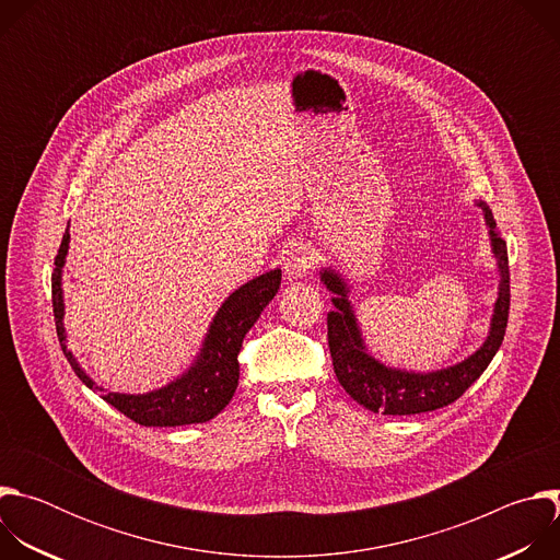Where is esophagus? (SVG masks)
<instances>
[{
	"label": "esophagus",
	"instance_id": "obj_1",
	"mask_svg": "<svg viewBox=\"0 0 560 560\" xmlns=\"http://www.w3.org/2000/svg\"><path fill=\"white\" fill-rule=\"evenodd\" d=\"M314 264H316V248L312 244L301 242L290 250L285 259V275L288 279H301L314 268Z\"/></svg>",
	"mask_w": 560,
	"mask_h": 560
}]
</instances>
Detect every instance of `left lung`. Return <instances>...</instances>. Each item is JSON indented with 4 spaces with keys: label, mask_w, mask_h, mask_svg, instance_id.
Listing matches in <instances>:
<instances>
[{
    "label": "left lung",
    "mask_w": 560,
    "mask_h": 560,
    "mask_svg": "<svg viewBox=\"0 0 560 560\" xmlns=\"http://www.w3.org/2000/svg\"><path fill=\"white\" fill-rule=\"evenodd\" d=\"M478 206L483 208L490 225L492 248H494V255L499 257L501 288H499V299H497L492 330L488 341L483 343L481 350H476L469 359H465L458 365H452L441 372H430V374H412V372L385 368L383 363L374 361L363 348L343 281L332 270L322 272L324 283L337 294L332 299L337 310L328 314V346H330L335 374L343 385V389L363 408L381 415H392V417L421 415V412L445 408L454 404L458 396H463V392L486 372V368L499 352L505 337V328H508V316H510L508 246L497 234V221L490 208L483 201H478Z\"/></svg>",
    "instance_id": "obj_1"
}]
</instances>
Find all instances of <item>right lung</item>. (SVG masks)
<instances>
[{
	"label": "right lung",
	"instance_id": "obj_1",
	"mask_svg": "<svg viewBox=\"0 0 560 560\" xmlns=\"http://www.w3.org/2000/svg\"><path fill=\"white\" fill-rule=\"evenodd\" d=\"M70 234L61 238V246L55 257V275H52V314L59 346L74 370L89 387L95 383L79 368L74 357L66 350V335L61 326L63 301H61V266L68 253ZM281 285V270H270L238 290H234L221 310L217 312L210 332L206 337L201 357L197 365H192L182 378L150 394H117L102 392V398L121 415L132 419L145 428H175L190 423H206L217 417L228 404L238 385V352H242L244 339L248 330L257 324L264 307L275 299Z\"/></svg>",
	"mask_w": 560,
	"mask_h": 560
}]
</instances>
